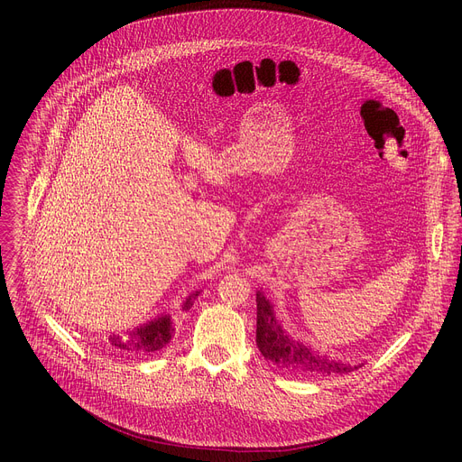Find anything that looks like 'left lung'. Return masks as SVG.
I'll use <instances>...</instances> for the list:
<instances>
[{
    "label": "left lung",
    "instance_id": "left-lung-1",
    "mask_svg": "<svg viewBox=\"0 0 462 462\" xmlns=\"http://www.w3.org/2000/svg\"><path fill=\"white\" fill-rule=\"evenodd\" d=\"M256 345L262 356L290 374L309 376H331L346 374L357 369L341 359H329L322 354L312 352L277 324L273 305L262 292H256Z\"/></svg>",
    "mask_w": 462,
    "mask_h": 462
}]
</instances>
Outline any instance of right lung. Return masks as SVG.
<instances>
[{"instance_id":"right-lung-1","label":"right lung","mask_w":462,"mask_h":462,"mask_svg":"<svg viewBox=\"0 0 462 462\" xmlns=\"http://www.w3.org/2000/svg\"><path fill=\"white\" fill-rule=\"evenodd\" d=\"M200 292H194L187 298L183 303V309H190L194 300H197ZM176 329L170 317H161L150 324L140 326L133 331H127L125 335H110V345L117 350H125V352H136V354H152L161 348H164L170 338L174 337Z\"/></svg>"}]
</instances>
